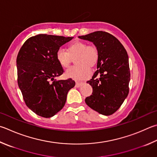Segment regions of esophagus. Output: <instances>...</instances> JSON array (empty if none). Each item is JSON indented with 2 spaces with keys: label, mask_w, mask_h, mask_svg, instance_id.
<instances>
[{
  "label": "esophagus",
  "mask_w": 157,
  "mask_h": 157,
  "mask_svg": "<svg viewBox=\"0 0 157 157\" xmlns=\"http://www.w3.org/2000/svg\"><path fill=\"white\" fill-rule=\"evenodd\" d=\"M82 82H76L75 86L77 88H79V87H80L82 86Z\"/></svg>",
  "instance_id": "obj_1"
}]
</instances>
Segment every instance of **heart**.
Here are the masks:
<instances>
[{"mask_svg": "<svg viewBox=\"0 0 157 157\" xmlns=\"http://www.w3.org/2000/svg\"><path fill=\"white\" fill-rule=\"evenodd\" d=\"M99 51L95 45H88L83 41H75L69 44L67 51L59 49L56 54V60L62 68L67 69L75 58L76 66L68 69L65 75L75 80H83L90 75V67H95L99 61Z\"/></svg>", "mask_w": 157, "mask_h": 157, "instance_id": "b5f03b06", "label": "heart"}]
</instances>
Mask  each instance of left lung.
<instances>
[{"label":"left lung","mask_w":157,"mask_h":157,"mask_svg":"<svg viewBox=\"0 0 157 157\" xmlns=\"http://www.w3.org/2000/svg\"><path fill=\"white\" fill-rule=\"evenodd\" d=\"M79 38L93 42L99 51V61L92 79V95L85 99L90 108L104 115L117 110L129 93L130 73L126 50L115 36L98 31Z\"/></svg>","instance_id":"8db88e82"}]
</instances>
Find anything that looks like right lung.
Returning <instances> with one entry per match:
<instances>
[{"label": "right lung", "instance_id": "right-lung-1", "mask_svg": "<svg viewBox=\"0 0 157 157\" xmlns=\"http://www.w3.org/2000/svg\"><path fill=\"white\" fill-rule=\"evenodd\" d=\"M72 38L38 34L25 42L17 56L18 84L24 101L42 117H51L62 110L68 92L75 85L71 78L54 79L64 72L56 60L57 51Z\"/></svg>", "mask_w": 157, "mask_h": 157}]
</instances>
